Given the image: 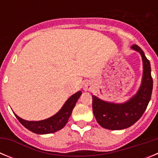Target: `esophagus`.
<instances>
[{"instance_id":"34e87169","label":"esophagus","mask_w":158,"mask_h":158,"mask_svg":"<svg viewBox=\"0 0 158 158\" xmlns=\"http://www.w3.org/2000/svg\"><path fill=\"white\" fill-rule=\"evenodd\" d=\"M90 89H91V86L89 85H85V90H90Z\"/></svg>"}]
</instances>
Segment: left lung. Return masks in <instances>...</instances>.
Segmentation results:
<instances>
[{"label": "left lung", "mask_w": 158, "mask_h": 158, "mask_svg": "<svg viewBox=\"0 0 158 158\" xmlns=\"http://www.w3.org/2000/svg\"><path fill=\"white\" fill-rule=\"evenodd\" d=\"M131 48L140 53L143 62V75L139 91L123 104H114L93 96V111L96 121L108 130H123L130 127L142 117L151 99L153 78L150 61L138 45Z\"/></svg>", "instance_id": "left-lung-1"}]
</instances>
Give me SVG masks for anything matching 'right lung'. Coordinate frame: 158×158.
Listing matches in <instances>:
<instances>
[{
    "mask_svg": "<svg viewBox=\"0 0 158 158\" xmlns=\"http://www.w3.org/2000/svg\"><path fill=\"white\" fill-rule=\"evenodd\" d=\"M81 91H79L71 96L65 103L59 111L54 116L41 121H27L19 118L15 114L19 123L24 127L33 133L38 135H46V134L54 133L59 130L62 129L68 123L69 117L72 114L73 109L75 107L77 101L81 95Z\"/></svg>",
    "mask_w": 158,
    "mask_h": 158,
    "instance_id": "1",
    "label": "right lung"
}]
</instances>
